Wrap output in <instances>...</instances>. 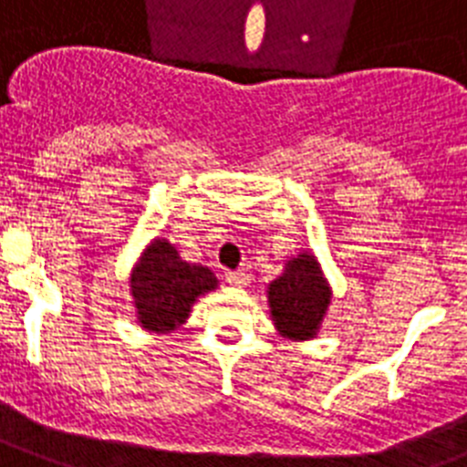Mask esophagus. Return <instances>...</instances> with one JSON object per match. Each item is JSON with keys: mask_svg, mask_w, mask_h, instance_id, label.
I'll list each match as a JSON object with an SVG mask.
<instances>
[{"mask_svg": "<svg viewBox=\"0 0 467 467\" xmlns=\"http://www.w3.org/2000/svg\"><path fill=\"white\" fill-rule=\"evenodd\" d=\"M225 280L230 282V285H234V287H246L249 280H252V273H249V268H237L233 270V273H227Z\"/></svg>", "mask_w": 467, "mask_h": 467, "instance_id": "1", "label": "esophagus"}]
</instances>
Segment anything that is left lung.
<instances>
[{
    "instance_id": "left-lung-1",
    "label": "left lung",
    "mask_w": 467,
    "mask_h": 467,
    "mask_svg": "<svg viewBox=\"0 0 467 467\" xmlns=\"http://www.w3.org/2000/svg\"><path fill=\"white\" fill-rule=\"evenodd\" d=\"M332 289L318 258L301 252L285 264L277 280L270 282L268 306L275 330L289 339H313L318 335Z\"/></svg>"
}]
</instances>
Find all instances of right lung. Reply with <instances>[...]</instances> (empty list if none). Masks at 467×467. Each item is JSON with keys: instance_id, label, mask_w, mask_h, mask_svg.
<instances>
[{"instance_id": "right-lung-1", "label": "right lung", "mask_w": 467, "mask_h": 467, "mask_svg": "<svg viewBox=\"0 0 467 467\" xmlns=\"http://www.w3.org/2000/svg\"><path fill=\"white\" fill-rule=\"evenodd\" d=\"M218 287L206 265L182 261L166 237L147 244L130 270V294L140 327L156 335L178 330L190 318L194 301Z\"/></svg>"}]
</instances>
